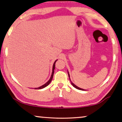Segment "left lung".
<instances>
[{
    "mask_svg": "<svg viewBox=\"0 0 122 122\" xmlns=\"http://www.w3.org/2000/svg\"><path fill=\"white\" fill-rule=\"evenodd\" d=\"M68 76H69V80H70V81H71V83L72 85H73V86H74V87H75V88L77 89H78V90H86L83 89H82V88H79V87H78L77 86H76V85H75V84H74L73 83V82H72L71 81V79H70V75H69V73H68Z\"/></svg>",
    "mask_w": 122,
    "mask_h": 122,
    "instance_id": "obj_1",
    "label": "left lung"
}]
</instances>
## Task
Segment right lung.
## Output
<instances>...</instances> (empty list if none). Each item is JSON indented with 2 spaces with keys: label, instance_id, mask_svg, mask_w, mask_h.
Listing matches in <instances>:
<instances>
[{
  "label": "right lung",
  "instance_id": "obj_1",
  "mask_svg": "<svg viewBox=\"0 0 122 122\" xmlns=\"http://www.w3.org/2000/svg\"><path fill=\"white\" fill-rule=\"evenodd\" d=\"M57 60H56L54 62V64H53V69H52V73H51V75L50 79H49V80H48V82H47L46 83L44 84V85H42V86H40V87L36 88H35V89H41L44 88H45V87H46V86H48L49 84V83H51V80H52V78H53V77L54 73V69H55V63H56V62Z\"/></svg>",
  "mask_w": 122,
  "mask_h": 122
}]
</instances>
